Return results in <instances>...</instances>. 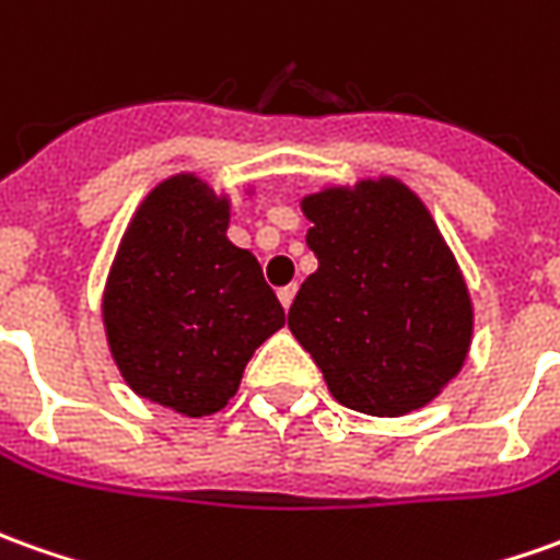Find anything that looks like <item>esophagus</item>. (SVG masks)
Masks as SVG:
<instances>
[{
  "label": "esophagus",
  "instance_id": "34e87169",
  "mask_svg": "<svg viewBox=\"0 0 560 560\" xmlns=\"http://www.w3.org/2000/svg\"><path fill=\"white\" fill-rule=\"evenodd\" d=\"M294 294H296V284H284V288H279V300L284 310H291V303H294Z\"/></svg>",
  "mask_w": 560,
  "mask_h": 560
}]
</instances>
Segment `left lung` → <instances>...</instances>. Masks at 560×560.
Here are the masks:
<instances>
[{
  "label": "left lung",
  "instance_id": "8db88e82",
  "mask_svg": "<svg viewBox=\"0 0 560 560\" xmlns=\"http://www.w3.org/2000/svg\"><path fill=\"white\" fill-rule=\"evenodd\" d=\"M318 269L288 328L330 395L371 417L429 405L466 361L471 303L423 201L398 180H361L303 199Z\"/></svg>",
  "mask_w": 560,
  "mask_h": 560
}]
</instances>
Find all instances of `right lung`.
<instances>
[{
	"label": "right lung",
	"mask_w": 560,
	"mask_h": 560,
	"mask_svg": "<svg viewBox=\"0 0 560 560\" xmlns=\"http://www.w3.org/2000/svg\"><path fill=\"white\" fill-rule=\"evenodd\" d=\"M230 201L192 174L152 189L121 238L104 322L128 386L208 417L230 401L254 349L284 325L250 250L226 238Z\"/></svg>",
	"instance_id": "right-lung-1"
}]
</instances>
